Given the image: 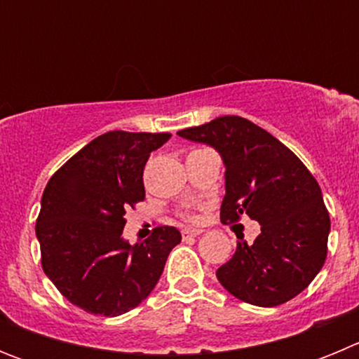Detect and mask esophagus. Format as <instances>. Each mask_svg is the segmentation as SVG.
Here are the masks:
<instances>
[{
  "mask_svg": "<svg viewBox=\"0 0 359 359\" xmlns=\"http://www.w3.org/2000/svg\"><path fill=\"white\" fill-rule=\"evenodd\" d=\"M203 230H199V228H183L182 230V236L183 239H189V237H198L201 236Z\"/></svg>",
  "mask_w": 359,
  "mask_h": 359,
  "instance_id": "1",
  "label": "esophagus"
}]
</instances>
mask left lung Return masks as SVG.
I'll use <instances>...</instances> for the list:
<instances>
[{"label": "left lung", "mask_w": 359, "mask_h": 359, "mask_svg": "<svg viewBox=\"0 0 359 359\" xmlns=\"http://www.w3.org/2000/svg\"><path fill=\"white\" fill-rule=\"evenodd\" d=\"M177 135L210 145L223 158V223L248 215L261 224L257 239L239 241L233 257L217 269L221 286L259 307L280 306L302 293L325 262L331 230L322 190L306 165L241 116H219Z\"/></svg>", "instance_id": "1"}]
</instances>
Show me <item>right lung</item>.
<instances>
[{"label": "right lung", "mask_w": 359, "mask_h": 359, "mask_svg": "<svg viewBox=\"0 0 359 359\" xmlns=\"http://www.w3.org/2000/svg\"><path fill=\"white\" fill-rule=\"evenodd\" d=\"M169 138L106 133L69 158L44 189L36 223L43 271L86 313L118 316L144 302L182 243L174 226L154 228L136 244L122 236L126 210L145 198V163Z\"/></svg>", "instance_id": "1"}]
</instances>
